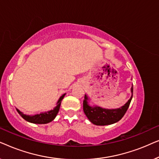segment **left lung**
<instances>
[{
  "label": "left lung",
  "instance_id": "8db88e82",
  "mask_svg": "<svg viewBox=\"0 0 159 159\" xmlns=\"http://www.w3.org/2000/svg\"><path fill=\"white\" fill-rule=\"evenodd\" d=\"M132 96L125 106L117 109H106L98 106H90L88 104V98L84 95L83 101V111L84 114L93 124L98 126L112 125L119 121L124 116L129 108L133 94V86L131 88Z\"/></svg>",
  "mask_w": 159,
  "mask_h": 159
}]
</instances>
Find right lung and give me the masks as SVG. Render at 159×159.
<instances>
[{
	"label": "right lung",
	"mask_w": 159,
	"mask_h": 159,
	"mask_svg": "<svg viewBox=\"0 0 159 159\" xmlns=\"http://www.w3.org/2000/svg\"><path fill=\"white\" fill-rule=\"evenodd\" d=\"M65 94H64L60 97V98L58 99L57 102V106H56L55 108L53 110L50 111L45 112V113H41L40 114H36L34 116H28V115L24 114L22 112H21L20 111L16 109L17 111L19 114V115L22 117L24 119H25L26 121H29L31 123L34 124H47L51 122L55 119V117L57 115L58 111H59L62 99L64 98Z\"/></svg>",
	"instance_id": "right-lung-1"
}]
</instances>
